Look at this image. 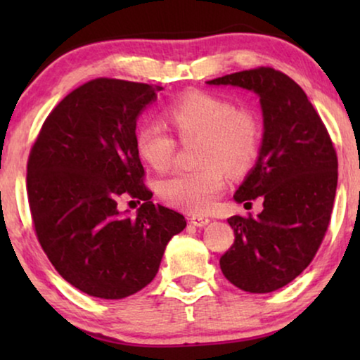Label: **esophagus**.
Instances as JSON below:
<instances>
[{
    "instance_id": "34e87169",
    "label": "esophagus",
    "mask_w": 360,
    "mask_h": 360,
    "mask_svg": "<svg viewBox=\"0 0 360 360\" xmlns=\"http://www.w3.org/2000/svg\"><path fill=\"white\" fill-rule=\"evenodd\" d=\"M190 223L193 224V226H196V228H203V226H206V224L210 223V218H206V216L196 214V216H191Z\"/></svg>"
}]
</instances>
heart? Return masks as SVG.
<instances>
[{
	"label": "heart",
	"instance_id": "heart-1",
	"mask_svg": "<svg viewBox=\"0 0 360 360\" xmlns=\"http://www.w3.org/2000/svg\"><path fill=\"white\" fill-rule=\"evenodd\" d=\"M167 117L180 139L201 136L198 169L179 170L162 180L159 193L170 206L186 213L213 208L226 185V169L243 174L254 164L260 147V122L249 110H234L233 103L203 91H193L170 103ZM137 154L152 169H169L175 141L160 122L144 121L134 136Z\"/></svg>",
	"mask_w": 360,
	"mask_h": 360
}]
</instances>
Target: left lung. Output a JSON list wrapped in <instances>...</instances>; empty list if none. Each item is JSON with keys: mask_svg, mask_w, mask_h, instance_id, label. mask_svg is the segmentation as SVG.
Segmentation results:
<instances>
[{"mask_svg": "<svg viewBox=\"0 0 360 360\" xmlns=\"http://www.w3.org/2000/svg\"><path fill=\"white\" fill-rule=\"evenodd\" d=\"M208 83L240 86L260 98L262 147L234 200L252 205L262 198L264 210L255 218L228 219L236 239L219 265L244 292H275L311 264L323 243L336 196V149L308 96L285 73L257 67Z\"/></svg>", "mask_w": 360, "mask_h": 360, "instance_id": "8db88e82", "label": "left lung"}]
</instances>
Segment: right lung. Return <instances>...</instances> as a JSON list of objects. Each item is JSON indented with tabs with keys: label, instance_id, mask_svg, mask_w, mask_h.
I'll use <instances>...</instances> for the list:
<instances>
[{
	"label": "right lung",
	"instance_id": "1",
	"mask_svg": "<svg viewBox=\"0 0 360 360\" xmlns=\"http://www.w3.org/2000/svg\"><path fill=\"white\" fill-rule=\"evenodd\" d=\"M162 86L95 78L51 111L27 159V200L37 240L83 293L120 300L154 280L184 214L150 201L134 146L137 116ZM143 205L136 217L120 199Z\"/></svg>",
	"mask_w": 360,
	"mask_h": 360
}]
</instances>
